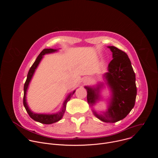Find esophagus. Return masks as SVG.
Listing matches in <instances>:
<instances>
[{"label":"esophagus","mask_w":158,"mask_h":158,"mask_svg":"<svg viewBox=\"0 0 158 158\" xmlns=\"http://www.w3.org/2000/svg\"><path fill=\"white\" fill-rule=\"evenodd\" d=\"M88 82V79L86 78V77H85V78L84 79V83H86V82Z\"/></svg>","instance_id":"1"}]
</instances>
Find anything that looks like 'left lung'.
<instances>
[{"label": "left lung", "mask_w": 158, "mask_h": 158, "mask_svg": "<svg viewBox=\"0 0 158 158\" xmlns=\"http://www.w3.org/2000/svg\"><path fill=\"white\" fill-rule=\"evenodd\" d=\"M112 52V60L108 65V72L104 74L106 84L110 88L111 97L107 110L99 114L93 110V114L105 123H116L123 119L134 107L137 94L136 76L128 56L114 46H108ZM103 84L96 87L85 86L87 99L93 107L100 99V90Z\"/></svg>", "instance_id": "obj_1"}]
</instances>
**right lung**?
Returning a JSON list of instances; mask_svg holds the SVG:
<instances>
[{"mask_svg":"<svg viewBox=\"0 0 158 158\" xmlns=\"http://www.w3.org/2000/svg\"><path fill=\"white\" fill-rule=\"evenodd\" d=\"M57 50V49H44L40 53V54L38 56V57H37L36 60H35V62H34V64H32V65L31 66V67L30 68L29 73L27 74V79L26 81V82L24 84V98H23V104L24 106L25 107V109L26 110V111L27 112L28 114L29 115V116L34 119L35 121L39 122L42 124H51L52 123H54L56 122L59 121V120H60L64 114L65 110V108H66V104L68 102L71 97L73 96V95L74 94V93H75V91H74L73 92H72L71 93H70L68 96H67V98L65 99V101L63 103V106L62 107L61 109V110L57 112V113L56 114H37V113H34V112L31 111V109H29V107H28V105L27 104L26 102V93H27V88L29 87V84L31 81V79L34 74V72L35 71V69H37V67L39 65V64L40 63L41 59L43 57V56L46 54H49V53H52L54 52H56Z\"/></svg>","mask_w":158,"mask_h":158,"instance_id":"1","label":"right lung"}]
</instances>
